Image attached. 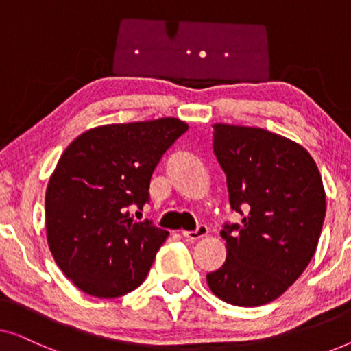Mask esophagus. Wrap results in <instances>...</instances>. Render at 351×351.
I'll use <instances>...</instances> for the list:
<instances>
[{
    "label": "esophagus",
    "instance_id": "esophagus-1",
    "mask_svg": "<svg viewBox=\"0 0 351 351\" xmlns=\"http://www.w3.org/2000/svg\"><path fill=\"white\" fill-rule=\"evenodd\" d=\"M208 232H209L208 227L201 223L196 227V230H193V232H182V234H184V238L189 239V241H196V239L204 238L206 234H208Z\"/></svg>",
    "mask_w": 351,
    "mask_h": 351
}]
</instances>
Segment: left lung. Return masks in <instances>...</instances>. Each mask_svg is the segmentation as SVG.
<instances>
[{
    "instance_id": "1",
    "label": "left lung",
    "mask_w": 351,
    "mask_h": 351,
    "mask_svg": "<svg viewBox=\"0 0 351 351\" xmlns=\"http://www.w3.org/2000/svg\"><path fill=\"white\" fill-rule=\"evenodd\" d=\"M214 153L227 176V258L206 275L209 289L237 306L275 300L299 278L318 246L326 215L321 174L299 143L261 128L214 124Z\"/></svg>"
}]
</instances>
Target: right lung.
<instances>
[{"label":"right lung","instance_id":"right-lung-1","mask_svg":"<svg viewBox=\"0 0 351 351\" xmlns=\"http://www.w3.org/2000/svg\"><path fill=\"white\" fill-rule=\"evenodd\" d=\"M186 129L177 118L107 124L62 153L46 190V233L56 263L78 289L114 299L145 280L169 233L128 209L148 203L153 171Z\"/></svg>","mask_w":351,"mask_h":351}]
</instances>
